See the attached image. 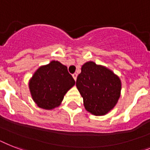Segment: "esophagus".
<instances>
[{
  "label": "esophagus",
  "instance_id": "1",
  "mask_svg": "<svg viewBox=\"0 0 150 150\" xmlns=\"http://www.w3.org/2000/svg\"><path fill=\"white\" fill-rule=\"evenodd\" d=\"M77 74H76V73H74V74H73L72 75V77L74 78V79L75 80V81H76V79H77Z\"/></svg>",
  "mask_w": 150,
  "mask_h": 150
}]
</instances>
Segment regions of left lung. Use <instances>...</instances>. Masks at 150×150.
<instances>
[{"label":"left lung","mask_w":150,"mask_h":150,"mask_svg":"<svg viewBox=\"0 0 150 150\" xmlns=\"http://www.w3.org/2000/svg\"><path fill=\"white\" fill-rule=\"evenodd\" d=\"M76 87L83 98L85 109L96 116L111 110L121 96L120 78L109 68L88 61L82 66Z\"/></svg>","instance_id":"1"}]
</instances>
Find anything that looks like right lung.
<instances>
[{
    "label": "right lung",
    "mask_w": 150,
    "mask_h": 150,
    "mask_svg": "<svg viewBox=\"0 0 150 150\" xmlns=\"http://www.w3.org/2000/svg\"><path fill=\"white\" fill-rule=\"evenodd\" d=\"M75 82L68 68L57 61L40 66L29 79V88L36 105L45 110H53L61 105L67 92Z\"/></svg>",
    "instance_id": "add662e5"
}]
</instances>
